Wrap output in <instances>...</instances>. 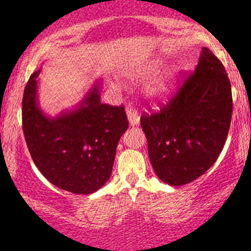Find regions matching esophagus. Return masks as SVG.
Returning a JSON list of instances; mask_svg holds the SVG:
<instances>
[{
	"instance_id": "esophagus-1",
	"label": "esophagus",
	"mask_w": 251,
	"mask_h": 251,
	"mask_svg": "<svg viewBox=\"0 0 251 251\" xmlns=\"http://www.w3.org/2000/svg\"><path fill=\"white\" fill-rule=\"evenodd\" d=\"M126 114H127L128 123H130L131 126H135L140 123V115H138L137 110L133 109L132 107L126 108Z\"/></svg>"
}]
</instances>
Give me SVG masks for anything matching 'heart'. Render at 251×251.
Masks as SVG:
<instances>
[{"mask_svg":"<svg viewBox=\"0 0 251 251\" xmlns=\"http://www.w3.org/2000/svg\"><path fill=\"white\" fill-rule=\"evenodd\" d=\"M177 77V70H170L166 73L163 77L159 78L153 87L151 88V95L159 98H166L171 92H173L175 87V82H176Z\"/></svg>","mask_w":251,"mask_h":251,"instance_id":"b5f03b06","label":"heart"}]
</instances>
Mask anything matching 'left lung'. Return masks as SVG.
<instances>
[{"mask_svg":"<svg viewBox=\"0 0 251 251\" xmlns=\"http://www.w3.org/2000/svg\"><path fill=\"white\" fill-rule=\"evenodd\" d=\"M232 109L224 64L203 47L196 70L169 103L141 118L156 176L170 186H183L209 170L225 146Z\"/></svg>","mask_w":251,"mask_h":251,"instance_id":"1","label":"left lung"}]
</instances>
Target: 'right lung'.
<instances>
[{
	"instance_id": "obj_1",
	"label": "right lung",
	"mask_w": 251,
	"mask_h": 251,
	"mask_svg": "<svg viewBox=\"0 0 251 251\" xmlns=\"http://www.w3.org/2000/svg\"><path fill=\"white\" fill-rule=\"evenodd\" d=\"M40 70L23 96V131L40 173L64 191L91 194L109 179L116 147L128 121L124 105L100 103V83L92 86L75 110L48 118L37 104Z\"/></svg>"
}]
</instances>
